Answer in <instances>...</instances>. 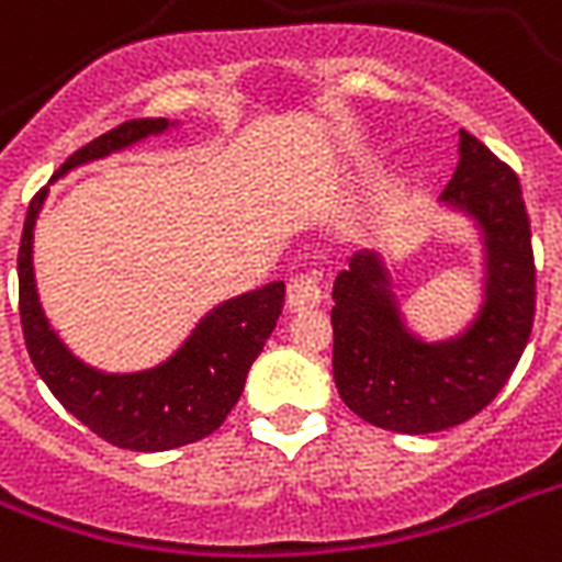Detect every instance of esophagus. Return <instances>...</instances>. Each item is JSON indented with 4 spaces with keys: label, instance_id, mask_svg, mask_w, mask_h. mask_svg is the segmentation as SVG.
I'll return each mask as SVG.
<instances>
[{
    "label": "esophagus",
    "instance_id": "34e87169",
    "mask_svg": "<svg viewBox=\"0 0 562 562\" xmlns=\"http://www.w3.org/2000/svg\"><path fill=\"white\" fill-rule=\"evenodd\" d=\"M324 300V282H321L318 271H300L291 273L289 280V306L294 312L312 310Z\"/></svg>",
    "mask_w": 562,
    "mask_h": 562
}]
</instances>
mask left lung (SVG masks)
Masks as SVG:
<instances>
[{"label":"left lung","mask_w":562,"mask_h":562,"mask_svg":"<svg viewBox=\"0 0 562 562\" xmlns=\"http://www.w3.org/2000/svg\"><path fill=\"white\" fill-rule=\"evenodd\" d=\"M442 200L469 212L486 244V300L462 336L434 345L415 338L374 252H357L333 285L338 395L362 422L395 434H439L490 406L533 329L537 268L513 167L462 128L460 165Z\"/></svg>","instance_id":"8db88e82"}]
</instances>
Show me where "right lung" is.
Masks as SVG:
<instances>
[{
	"instance_id": "add662e5",
	"label": "right lung",
	"mask_w": 562,
	"mask_h": 562,
	"mask_svg": "<svg viewBox=\"0 0 562 562\" xmlns=\"http://www.w3.org/2000/svg\"><path fill=\"white\" fill-rule=\"evenodd\" d=\"M170 126L165 117L126 120L91 144L76 149L55 177L72 167L109 156L158 135ZM46 200V188L29 203L16 256L20 277V324L25 350L37 374L58 404L76 415L88 430L126 451H170L200 442L214 434L244 392L252 359L277 327L285 306V282H268L265 289L247 291L226 300L205 315L186 345L158 368L138 374H102L72 357L43 318L32 273L34 217Z\"/></svg>"
}]
</instances>
